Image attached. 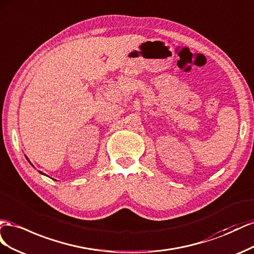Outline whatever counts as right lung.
Returning a JSON list of instances; mask_svg holds the SVG:
<instances>
[{"label":"right lung","instance_id":"obj_1","mask_svg":"<svg viewBox=\"0 0 254 254\" xmlns=\"http://www.w3.org/2000/svg\"><path fill=\"white\" fill-rule=\"evenodd\" d=\"M25 157H26V156H25ZM26 159H27V161H28V158H27V157H26ZM30 163H31V162H30ZM31 165H32V164H31ZM32 166H33V165H32ZM39 172H40V173H41V175H45V173H42V172H41V171H39Z\"/></svg>","mask_w":254,"mask_h":254}]
</instances>
